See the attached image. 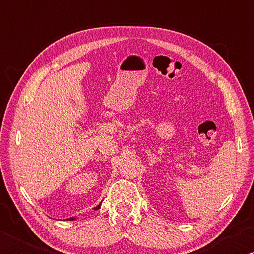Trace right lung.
<instances>
[{
  "mask_svg": "<svg viewBox=\"0 0 254 254\" xmlns=\"http://www.w3.org/2000/svg\"><path fill=\"white\" fill-rule=\"evenodd\" d=\"M100 207H101V204H99L98 206H95V207H94V210H95V211H96V210H99V209H100ZM74 219H75V218H71V219H67V220H70V221H73V220H74Z\"/></svg>",
  "mask_w": 254,
  "mask_h": 254,
  "instance_id": "add662e5",
  "label": "right lung"
}]
</instances>
